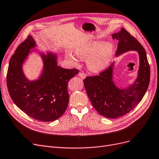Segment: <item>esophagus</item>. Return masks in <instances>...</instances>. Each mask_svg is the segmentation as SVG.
Here are the masks:
<instances>
[{
	"label": "esophagus",
	"instance_id": "1",
	"mask_svg": "<svg viewBox=\"0 0 159 159\" xmlns=\"http://www.w3.org/2000/svg\"><path fill=\"white\" fill-rule=\"evenodd\" d=\"M79 77L82 79H84L86 78V74L84 73H79Z\"/></svg>",
	"mask_w": 159,
	"mask_h": 159
}]
</instances>
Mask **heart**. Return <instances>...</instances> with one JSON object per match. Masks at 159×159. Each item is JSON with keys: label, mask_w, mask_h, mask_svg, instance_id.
Listing matches in <instances>:
<instances>
[{"label": "heart", "mask_w": 159, "mask_h": 159, "mask_svg": "<svg viewBox=\"0 0 159 159\" xmlns=\"http://www.w3.org/2000/svg\"><path fill=\"white\" fill-rule=\"evenodd\" d=\"M101 44L100 41H92L79 46L75 49V54L78 58H87L88 68L93 72H99L105 70L112 59L113 45L108 42L102 45ZM66 57L73 64H77L79 60V58L70 52H67Z\"/></svg>", "instance_id": "b5f03b06"}]
</instances>
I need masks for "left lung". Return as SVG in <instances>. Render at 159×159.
Masks as SVG:
<instances>
[{
	"mask_svg": "<svg viewBox=\"0 0 159 159\" xmlns=\"http://www.w3.org/2000/svg\"><path fill=\"white\" fill-rule=\"evenodd\" d=\"M118 40L116 56L129 51L139 52L140 66L136 80L126 88H119L112 80L114 63L99 75L87 77L83 81L93 107L101 116L118 118L126 115L142 101L150 81V67L146 52L135 38L123 28L112 35Z\"/></svg>",
	"mask_w": 159,
	"mask_h": 159,
	"instance_id": "left-lung-1",
	"label": "left lung"
}]
</instances>
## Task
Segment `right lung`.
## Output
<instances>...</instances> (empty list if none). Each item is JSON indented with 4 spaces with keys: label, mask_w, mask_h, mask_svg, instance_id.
I'll use <instances>...</instances> for the list:
<instances>
[{
    "label": "right lung",
    "mask_w": 159,
    "mask_h": 159,
    "mask_svg": "<svg viewBox=\"0 0 159 159\" xmlns=\"http://www.w3.org/2000/svg\"><path fill=\"white\" fill-rule=\"evenodd\" d=\"M35 47V41L30 35L17 47L10 60L7 87L13 102L25 114L41 121H53L65 112L70 99L68 81L79 71L58 66L57 54L40 53L43 71L38 80L30 81L24 75L22 66L30 49Z\"/></svg>",
    "instance_id": "obj_1"
}]
</instances>
